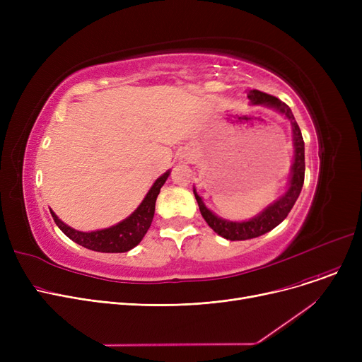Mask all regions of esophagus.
I'll list each match as a JSON object with an SVG mask.
<instances>
[{"instance_id":"1","label":"esophagus","mask_w":362,"mask_h":362,"mask_svg":"<svg viewBox=\"0 0 362 362\" xmlns=\"http://www.w3.org/2000/svg\"><path fill=\"white\" fill-rule=\"evenodd\" d=\"M182 160H183L185 163H189V161H191V157H189V154H183V156H182Z\"/></svg>"}]
</instances>
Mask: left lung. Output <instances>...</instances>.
I'll list each match as a JSON object with an SVG mask.
<instances>
[{
	"label": "left lung",
	"mask_w": 362,
	"mask_h": 362,
	"mask_svg": "<svg viewBox=\"0 0 362 362\" xmlns=\"http://www.w3.org/2000/svg\"><path fill=\"white\" fill-rule=\"evenodd\" d=\"M248 98L251 100L252 104H265V105L279 110L291 120L292 129H293L295 161L292 165V177L289 182L288 192L284 194L281 198H279L274 204L265 208V210L259 216H257L255 218H252L250 221L236 223V221H227V220L218 218L204 205L201 197L195 192V189H194V194H195L199 211H201L204 220L208 223V226H210L217 235L223 236L224 239H229V240L254 239V238H258L264 233L273 230L274 227L279 226L291 213L292 206L295 205V202L302 191L303 177H305V148H303V138H302L300 129L293 117L292 110L289 108V105L284 104L279 98L273 97V95H269V93L257 90V89L250 92Z\"/></svg>",
	"instance_id": "8db88e82"
}]
</instances>
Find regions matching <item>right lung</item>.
<instances>
[{
    "mask_svg": "<svg viewBox=\"0 0 362 362\" xmlns=\"http://www.w3.org/2000/svg\"><path fill=\"white\" fill-rule=\"evenodd\" d=\"M168 175L170 171H167V173H164L161 177L156 180V183L152 185L149 192L146 194L142 204L136 208L135 213H133L130 217H127L126 220L120 221L119 224L108 227V229L85 233V232L71 229V227L64 224L52 211H51V216L55 224L60 227V230L67 238H70L76 243L85 246L88 250L97 251V252H114V254L127 252L132 248H135V246L142 240L145 233L148 232L152 218H154L157 197L160 194L161 186L165 183Z\"/></svg>",
    "mask_w": 362,
    "mask_h": 362,
    "instance_id": "obj_1",
    "label": "right lung"
}]
</instances>
